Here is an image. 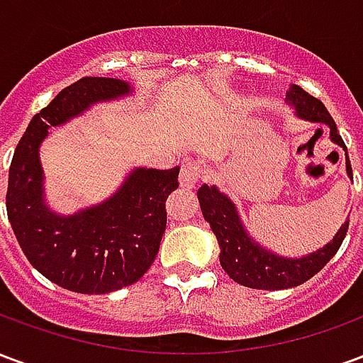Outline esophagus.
Listing matches in <instances>:
<instances>
[{
	"instance_id": "34e87169",
	"label": "esophagus",
	"mask_w": 363,
	"mask_h": 363,
	"mask_svg": "<svg viewBox=\"0 0 363 363\" xmlns=\"http://www.w3.org/2000/svg\"><path fill=\"white\" fill-rule=\"evenodd\" d=\"M202 177V171L200 167L194 165V163H184L181 169V186L182 189H192Z\"/></svg>"
}]
</instances>
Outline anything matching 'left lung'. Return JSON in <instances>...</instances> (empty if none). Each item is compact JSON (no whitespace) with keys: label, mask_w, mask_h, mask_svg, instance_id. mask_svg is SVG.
I'll return each mask as SVG.
<instances>
[{"label":"left lung","mask_w":363,"mask_h":363,"mask_svg":"<svg viewBox=\"0 0 363 363\" xmlns=\"http://www.w3.org/2000/svg\"><path fill=\"white\" fill-rule=\"evenodd\" d=\"M286 99L296 108V114L299 118L327 124L330 130V140L346 151V173L352 179L348 150H346L340 134L336 132L335 120L328 114L325 104L301 89L299 85H291ZM198 202L202 208L204 220L210 223L213 235L218 237L221 268L228 272L231 280H235L237 284L247 286V288L288 289L303 284L335 257L346 237V231H348V220H346L342 228L336 231L333 241L325 245L323 249L309 252L301 259H288V257L274 255L272 251L264 249L249 235V231L245 229L243 221L239 218L235 204L223 192H220L218 186L202 184L198 189Z\"/></svg>","instance_id":"obj_1"}]
</instances>
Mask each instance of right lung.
<instances>
[{"label":"right lung","mask_w":363,"mask_h":363,"mask_svg":"<svg viewBox=\"0 0 363 363\" xmlns=\"http://www.w3.org/2000/svg\"><path fill=\"white\" fill-rule=\"evenodd\" d=\"M130 93V83L114 77H83L62 89L33 116L9 167L5 204L21 249L43 276L77 294L116 291L147 272L165 233L167 196L179 189V167L134 169L104 202L62 216L46 204L38 150L50 128Z\"/></svg>","instance_id":"right-lung-1"}]
</instances>
